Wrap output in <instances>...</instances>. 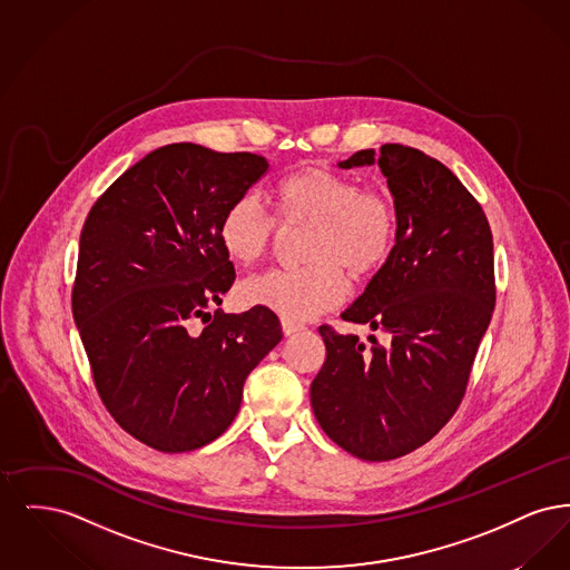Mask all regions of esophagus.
<instances>
[{
    "label": "esophagus",
    "instance_id": "obj_1",
    "mask_svg": "<svg viewBox=\"0 0 570 570\" xmlns=\"http://www.w3.org/2000/svg\"><path fill=\"white\" fill-rule=\"evenodd\" d=\"M305 326L297 325V323H293V321H282V331H284V335L288 337V335H295V333H301Z\"/></svg>",
    "mask_w": 570,
    "mask_h": 570
}]
</instances>
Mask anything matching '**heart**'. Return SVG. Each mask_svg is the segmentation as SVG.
I'll list each match as a JSON object with an SVG mask.
<instances>
[{
    "label": "heart",
    "instance_id": "1",
    "mask_svg": "<svg viewBox=\"0 0 570 570\" xmlns=\"http://www.w3.org/2000/svg\"><path fill=\"white\" fill-rule=\"evenodd\" d=\"M277 219L265 200L247 191L222 214L217 239L237 265H254L269 256L286 233H307L301 242V269H275L245 279L239 298L265 307L284 321H312L348 295L346 273L356 282L374 279L391 263L400 209L391 191L363 188L358 179L303 166L275 186Z\"/></svg>",
    "mask_w": 570,
    "mask_h": 570
}]
</instances>
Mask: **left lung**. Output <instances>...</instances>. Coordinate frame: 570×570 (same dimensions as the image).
<instances>
[{
  "mask_svg": "<svg viewBox=\"0 0 570 570\" xmlns=\"http://www.w3.org/2000/svg\"><path fill=\"white\" fill-rule=\"evenodd\" d=\"M379 160L400 209L391 263L342 314L370 335L318 326L326 358L312 382L325 434L354 458L397 460L458 412L495 305L488 216L460 179L406 147L361 149L342 168Z\"/></svg>",
  "mask_w": 570,
  "mask_h": 570,
  "instance_id": "1",
  "label": "left lung"
}]
</instances>
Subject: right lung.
<instances>
[{"instance_id": "1", "label": "right lung", "mask_w": 570, "mask_h": 570, "mask_svg": "<svg viewBox=\"0 0 570 570\" xmlns=\"http://www.w3.org/2000/svg\"><path fill=\"white\" fill-rule=\"evenodd\" d=\"M269 164L173 142L130 166L82 224L72 314L102 404L138 442L186 453L224 434L282 340L272 309L207 312L235 282L217 226ZM200 320L203 327H196Z\"/></svg>"}]
</instances>
